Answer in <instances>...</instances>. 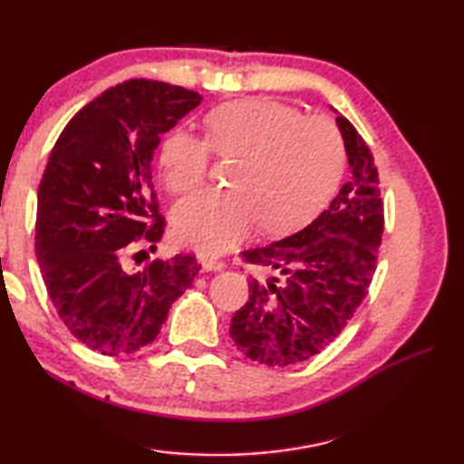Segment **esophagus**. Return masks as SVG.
<instances>
[{"label":"esophagus","instance_id":"1","mask_svg":"<svg viewBox=\"0 0 464 464\" xmlns=\"http://www.w3.org/2000/svg\"><path fill=\"white\" fill-rule=\"evenodd\" d=\"M200 266H202V270H204V272H221V270L225 268V264H223V262H218V260H210V257H204V260L200 262Z\"/></svg>","mask_w":464,"mask_h":464}]
</instances>
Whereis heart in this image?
<instances>
[{
  "label": "heart",
  "mask_w": 464,
  "mask_h": 464,
  "mask_svg": "<svg viewBox=\"0 0 464 464\" xmlns=\"http://www.w3.org/2000/svg\"><path fill=\"white\" fill-rule=\"evenodd\" d=\"M210 149L221 160H239L229 176L233 190L196 194L174 213L176 237L204 256L225 254L260 223L268 233H286L311 221L343 174V140L334 122L276 100L218 106L207 116V139L171 130L160 151L171 194L204 184Z\"/></svg>",
  "instance_id": "1"
}]
</instances>
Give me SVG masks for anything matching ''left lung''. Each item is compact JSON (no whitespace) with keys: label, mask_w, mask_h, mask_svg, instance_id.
<instances>
[{"label":"left lung","mask_w":464,"mask_h":464,"mask_svg":"<svg viewBox=\"0 0 464 464\" xmlns=\"http://www.w3.org/2000/svg\"><path fill=\"white\" fill-rule=\"evenodd\" d=\"M335 124L352 178L304 229L241 254L278 274L249 278V301L231 319L233 342L256 362L290 366L319 354L354 317L372 282L384 229L379 174L352 122L337 114Z\"/></svg>","instance_id":"8db88e82"}]
</instances>
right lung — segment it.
Segmentation results:
<instances>
[{"label":"right lung","mask_w":464,"mask_h":464,"mask_svg":"<svg viewBox=\"0 0 464 464\" xmlns=\"http://www.w3.org/2000/svg\"><path fill=\"white\" fill-rule=\"evenodd\" d=\"M200 102L163 82L119 83L67 122L46 163L36 213L44 286L69 332L104 356L151 343L200 270L186 254L130 268L166 229L151 182L155 149Z\"/></svg>","instance_id":"right-lung-1"}]
</instances>
